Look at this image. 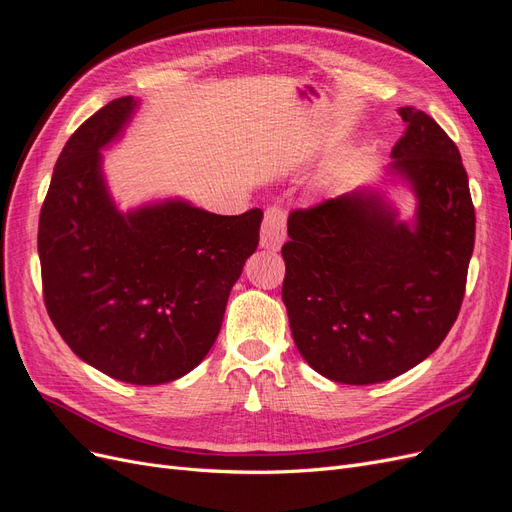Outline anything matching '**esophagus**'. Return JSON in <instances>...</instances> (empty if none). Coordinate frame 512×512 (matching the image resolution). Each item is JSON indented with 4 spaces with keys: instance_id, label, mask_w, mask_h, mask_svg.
<instances>
[{
    "instance_id": "34e87169",
    "label": "esophagus",
    "mask_w": 512,
    "mask_h": 512,
    "mask_svg": "<svg viewBox=\"0 0 512 512\" xmlns=\"http://www.w3.org/2000/svg\"><path fill=\"white\" fill-rule=\"evenodd\" d=\"M286 239V213L282 209H269L260 230V247L265 250H280Z\"/></svg>"
}]
</instances>
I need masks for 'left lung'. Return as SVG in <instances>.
Here are the masks:
<instances>
[{
  "mask_svg": "<svg viewBox=\"0 0 512 512\" xmlns=\"http://www.w3.org/2000/svg\"><path fill=\"white\" fill-rule=\"evenodd\" d=\"M406 132L376 183L292 211L282 299L294 344L320 376L376 384L412 369L457 320L474 252V205L457 145L429 115ZM410 191L412 219L392 194Z\"/></svg>",
  "mask_w": 512,
  "mask_h": 512,
  "instance_id": "left-lung-1",
  "label": "left lung"
}]
</instances>
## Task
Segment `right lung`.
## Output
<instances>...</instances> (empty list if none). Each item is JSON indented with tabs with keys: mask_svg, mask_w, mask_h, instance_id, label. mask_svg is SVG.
I'll return each instance as SVG.
<instances>
[{
	"mask_svg": "<svg viewBox=\"0 0 512 512\" xmlns=\"http://www.w3.org/2000/svg\"><path fill=\"white\" fill-rule=\"evenodd\" d=\"M138 106L134 96L108 102L68 138L40 211L38 256L46 312L72 352L115 380L164 384L211 350L262 211L218 215L181 196L119 209L102 151Z\"/></svg>",
	"mask_w": 512,
	"mask_h": 512,
	"instance_id": "1",
	"label": "right lung"
}]
</instances>
